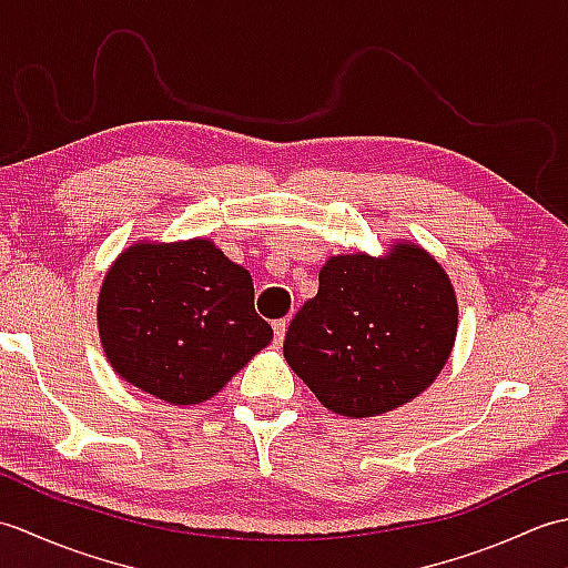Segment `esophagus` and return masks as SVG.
Instances as JSON below:
<instances>
[{
  "instance_id": "esophagus-1",
  "label": "esophagus",
  "mask_w": 568,
  "mask_h": 568,
  "mask_svg": "<svg viewBox=\"0 0 568 568\" xmlns=\"http://www.w3.org/2000/svg\"><path fill=\"white\" fill-rule=\"evenodd\" d=\"M285 332H287V320H275L273 322V334H275V342L277 344L285 339Z\"/></svg>"
}]
</instances>
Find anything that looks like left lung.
<instances>
[{
  "instance_id": "1",
  "label": "left lung",
  "mask_w": 568,
  "mask_h": 568,
  "mask_svg": "<svg viewBox=\"0 0 568 568\" xmlns=\"http://www.w3.org/2000/svg\"><path fill=\"white\" fill-rule=\"evenodd\" d=\"M458 324L442 265L413 244L390 256H334L317 295L285 334L287 364L317 400L346 417H373L413 400L439 376Z\"/></svg>"
}]
</instances>
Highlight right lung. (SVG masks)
<instances>
[{
    "instance_id": "add662e5",
    "label": "right lung",
    "mask_w": 568,
    "mask_h": 568,
    "mask_svg": "<svg viewBox=\"0 0 568 568\" xmlns=\"http://www.w3.org/2000/svg\"><path fill=\"white\" fill-rule=\"evenodd\" d=\"M98 320L119 376L173 405L210 400L273 339L248 271L207 239L126 248L104 277Z\"/></svg>"
}]
</instances>
